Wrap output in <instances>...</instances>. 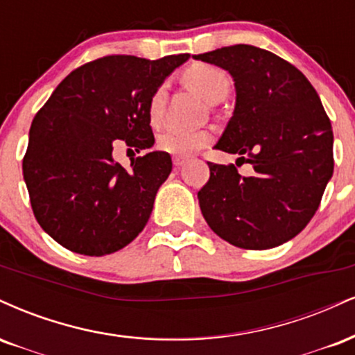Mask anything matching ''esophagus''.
I'll return each mask as SVG.
<instances>
[{"instance_id": "obj_1", "label": "esophagus", "mask_w": 355, "mask_h": 355, "mask_svg": "<svg viewBox=\"0 0 355 355\" xmlns=\"http://www.w3.org/2000/svg\"><path fill=\"white\" fill-rule=\"evenodd\" d=\"M187 161V157L184 156H174L173 157V162H174V168H181L182 164Z\"/></svg>"}]
</instances>
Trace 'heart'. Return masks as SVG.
I'll return each instance as SVG.
<instances>
[{"label": "heart", "mask_w": 355, "mask_h": 355, "mask_svg": "<svg viewBox=\"0 0 355 355\" xmlns=\"http://www.w3.org/2000/svg\"><path fill=\"white\" fill-rule=\"evenodd\" d=\"M182 79L194 93H198L204 101L218 104L226 99L231 91V79L218 66L198 64L189 66L182 74ZM166 106V86L154 89L148 103V116L153 126H159ZM211 135L207 131H184V129H164L157 136V148L161 151L187 156L209 144Z\"/></svg>", "instance_id": "heart-1"}]
</instances>
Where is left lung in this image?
<instances>
[{"instance_id": "left-lung-1", "label": "left lung", "mask_w": 355, "mask_h": 355, "mask_svg": "<svg viewBox=\"0 0 355 355\" xmlns=\"http://www.w3.org/2000/svg\"><path fill=\"white\" fill-rule=\"evenodd\" d=\"M193 58L231 74L234 112L214 148L254 168L245 178L234 164L207 162L209 181L198 193L204 219L236 248L284 244L315 214L334 171V136L319 94L295 66L256 46Z\"/></svg>"}]
</instances>
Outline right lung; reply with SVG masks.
<instances>
[{
	"label": "right lung",
	"mask_w": 355,
	"mask_h": 355,
	"mask_svg": "<svg viewBox=\"0 0 355 355\" xmlns=\"http://www.w3.org/2000/svg\"><path fill=\"white\" fill-rule=\"evenodd\" d=\"M187 60L189 54L99 58L62 79L35 116L23 178L36 220L62 248L106 256L148 224L173 169L171 156L148 153L126 169L112 157V146L123 139L137 153L153 148L149 98Z\"/></svg>",
	"instance_id": "1"
}]
</instances>
